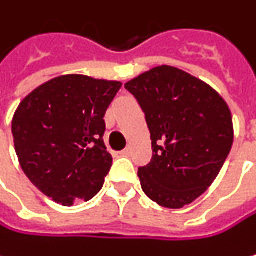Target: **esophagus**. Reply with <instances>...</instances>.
<instances>
[{
  "label": "esophagus",
  "mask_w": 256,
  "mask_h": 256,
  "mask_svg": "<svg viewBox=\"0 0 256 256\" xmlns=\"http://www.w3.org/2000/svg\"><path fill=\"white\" fill-rule=\"evenodd\" d=\"M130 153H132V152H130V148H124L122 152H120V154H121V156H130Z\"/></svg>",
  "instance_id": "1"
}]
</instances>
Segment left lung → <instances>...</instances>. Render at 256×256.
Wrapping results in <instances>:
<instances>
[{
    "label": "left lung",
    "mask_w": 256,
    "mask_h": 256,
    "mask_svg": "<svg viewBox=\"0 0 256 256\" xmlns=\"http://www.w3.org/2000/svg\"><path fill=\"white\" fill-rule=\"evenodd\" d=\"M124 88L146 114L152 138L153 158L138 170L142 191L164 208L190 205L212 185L230 152L228 103L205 82L168 65Z\"/></svg>",
    "instance_id": "left-lung-1"
}]
</instances>
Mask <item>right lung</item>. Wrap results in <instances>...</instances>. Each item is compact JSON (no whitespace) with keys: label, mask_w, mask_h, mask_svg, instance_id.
<instances>
[{"label":"right lung","mask_w":256,"mask_h":256,"mask_svg":"<svg viewBox=\"0 0 256 256\" xmlns=\"http://www.w3.org/2000/svg\"><path fill=\"white\" fill-rule=\"evenodd\" d=\"M121 82L66 74L38 86L20 103L12 134L21 168L56 204L88 202L103 186L112 156L104 114Z\"/></svg>","instance_id":"add662e5"}]
</instances>
